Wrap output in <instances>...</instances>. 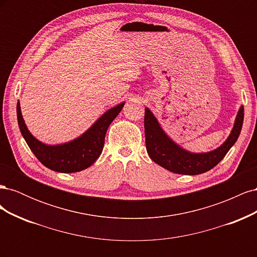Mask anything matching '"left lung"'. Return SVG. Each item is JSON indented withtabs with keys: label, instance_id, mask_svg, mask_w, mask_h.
<instances>
[{
	"label": "left lung",
	"instance_id": "obj_1",
	"mask_svg": "<svg viewBox=\"0 0 257 257\" xmlns=\"http://www.w3.org/2000/svg\"><path fill=\"white\" fill-rule=\"evenodd\" d=\"M145 110L144 123L148 154L160 166L180 175H199L219 164L232 145L237 142L244 116L243 106H241L229 137L217 149L207 153H191L170 141L152 112L148 108Z\"/></svg>",
	"mask_w": 257,
	"mask_h": 257
}]
</instances>
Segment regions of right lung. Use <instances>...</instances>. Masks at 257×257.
Listing matches in <instances>:
<instances>
[{
    "mask_svg": "<svg viewBox=\"0 0 257 257\" xmlns=\"http://www.w3.org/2000/svg\"><path fill=\"white\" fill-rule=\"evenodd\" d=\"M124 103L105 112L92 127L75 141L59 146H47L34 138L23 121L20 104L17 103L19 128L29 148L44 166L58 173H77L90 167L103 151L108 126L122 110Z\"/></svg>",
    "mask_w": 257,
    "mask_h": 257,
    "instance_id": "add662e5",
    "label": "right lung"
}]
</instances>
